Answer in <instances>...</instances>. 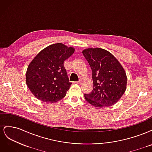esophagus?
I'll use <instances>...</instances> for the list:
<instances>
[{
    "label": "esophagus",
    "instance_id": "esophagus-1",
    "mask_svg": "<svg viewBox=\"0 0 152 152\" xmlns=\"http://www.w3.org/2000/svg\"><path fill=\"white\" fill-rule=\"evenodd\" d=\"M81 80H79V81H77V82H75V83H76V84H81Z\"/></svg>",
    "mask_w": 152,
    "mask_h": 152
}]
</instances>
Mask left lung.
I'll return each instance as SVG.
<instances>
[{"instance_id": "1", "label": "left lung", "mask_w": 152, "mask_h": 152, "mask_svg": "<svg viewBox=\"0 0 152 152\" xmlns=\"http://www.w3.org/2000/svg\"><path fill=\"white\" fill-rule=\"evenodd\" d=\"M82 54L92 70L93 89L85 94L87 102L97 108L111 107L118 102L127 87V75L117 58L104 49L87 48Z\"/></svg>"}]
</instances>
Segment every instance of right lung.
Listing matches in <instances>:
<instances>
[{
	"mask_svg": "<svg viewBox=\"0 0 152 152\" xmlns=\"http://www.w3.org/2000/svg\"><path fill=\"white\" fill-rule=\"evenodd\" d=\"M75 48L61 43L50 45L39 52L27 68L26 83L35 98L54 103L66 96L72 84L64 61L75 52Z\"/></svg>",
	"mask_w": 152,
	"mask_h": 152,
	"instance_id": "add662e5",
	"label": "right lung"
}]
</instances>
